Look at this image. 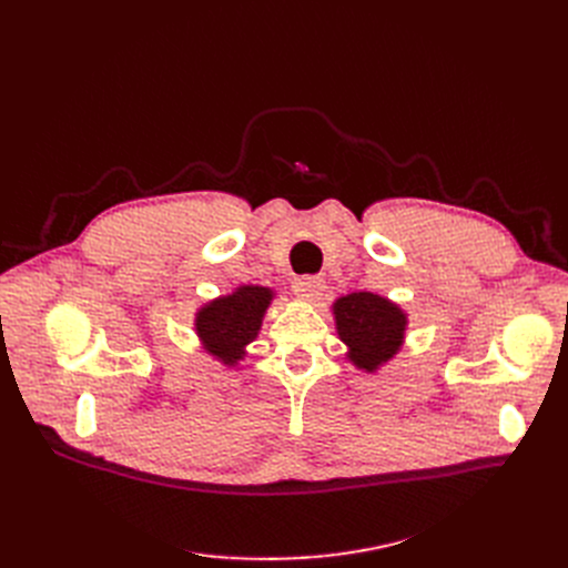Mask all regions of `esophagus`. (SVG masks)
I'll use <instances>...</instances> for the list:
<instances>
[{
	"mask_svg": "<svg viewBox=\"0 0 568 568\" xmlns=\"http://www.w3.org/2000/svg\"><path fill=\"white\" fill-rule=\"evenodd\" d=\"M292 292L300 302H306V304H313L317 302L322 292H324V283L320 278H313V276H306V278H296L294 285H292Z\"/></svg>",
	"mask_w": 568,
	"mask_h": 568,
	"instance_id": "34e87169",
	"label": "esophagus"
}]
</instances>
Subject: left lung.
Returning a JSON list of instances; mask_svg holds the SVG:
<instances>
[{
    "label": "left lung",
    "mask_w": 568,
    "mask_h": 568,
    "mask_svg": "<svg viewBox=\"0 0 568 568\" xmlns=\"http://www.w3.org/2000/svg\"><path fill=\"white\" fill-rule=\"evenodd\" d=\"M336 334L345 343V359L364 373H377L405 345L407 313L400 304L375 292H352L332 304Z\"/></svg>",
    "instance_id": "left-lung-1"
}]
</instances>
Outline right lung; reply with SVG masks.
Listing matches in <instances>:
<instances>
[{"label":"right lung","instance_id":"add662e5","mask_svg":"<svg viewBox=\"0 0 568 568\" xmlns=\"http://www.w3.org/2000/svg\"><path fill=\"white\" fill-rule=\"evenodd\" d=\"M276 300L272 287L239 285L195 311L193 329L202 349L225 368H236L257 338L266 308Z\"/></svg>","mask_w":568,"mask_h":568}]
</instances>
